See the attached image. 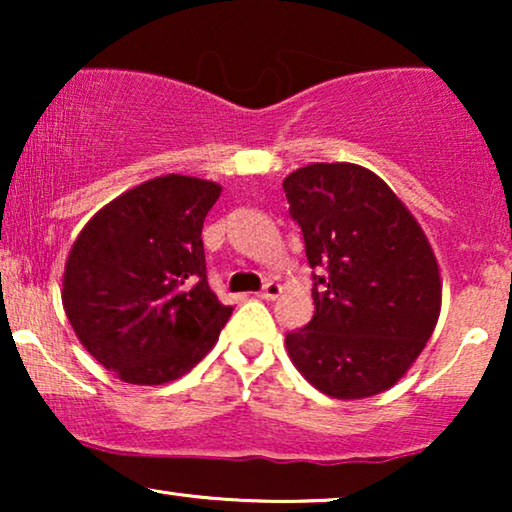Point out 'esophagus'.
<instances>
[{
  "mask_svg": "<svg viewBox=\"0 0 512 512\" xmlns=\"http://www.w3.org/2000/svg\"><path fill=\"white\" fill-rule=\"evenodd\" d=\"M279 293H282V286H279L277 282H265L263 284V289L258 291V298H263V300H275Z\"/></svg>",
  "mask_w": 512,
  "mask_h": 512,
  "instance_id": "obj_1",
  "label": "esophagus"
}]
</instances>
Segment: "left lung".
Listing matches in <instances>:
<instances>
[{"instance_id": "8db88e82", "label": "left lung", "mask_w": 512, "mask_h": 512, "mask_svg": "<svg viewBox=\"0 0 512 512\" xmlns=\"http://www.w3.org/2000/svg\"><path fill=\"white\" fill-rule=\"evenodd\" d=\"M282 186L314 270V317L286 333L291 361L342 401L394 387L440 314L443 289L424 230L361 165L314 163Z\"/></svg>"}]
</instances>
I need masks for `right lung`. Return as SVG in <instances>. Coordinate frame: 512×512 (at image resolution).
Wrapping results in <instances>:
<instances>
[{
    "instance_id": "right-lung-1",
    "label": "right lung",
    "mask_w": 512,
    "mask_h": 512,
    "mask_svg": "<svg viewBox=\"0 0 512 512\" xmlns=\"http://www.w3.org/2000/svg\"><path fill=\"white\" fill-rule=\"evenodd\" d=\"M221 186L167 174L123 193L76 237L62 305L81 345L130 384L186 375L233 307L207 284L202 223Z\"/></svg>"
}]
</instances>
